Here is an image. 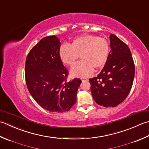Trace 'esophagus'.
<instances>
[{"instance_id": "34e87169", "label": "esophagus", "mask_w": 149, "mask_h": 149, "mask_svg": "<svg viewBox=\"0 0 149 149\" xmlns=\"http://www.w3.org/2000/svg\"><path fill=\"white\" fill-rule=\"evenodd\" d=\"M84 80H88V79L87 78H83L82 79V81H84Z\"/></svg>"}]
</instances>
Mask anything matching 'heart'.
Listing matches in <instances>:
<instances>
[{
    "label": "heart",
    "instance_id": "1",
    "mask_svg": "<svg viewBox=\"0 0 149 149\" xmlns=\"http://www.w3.org/2000/svg\"><path fill=\"white\" fill-rule=\"evenodd\" d=\"M110 44L104 38L92 35H84L72 40L70 45H62L59 55L63 63L72 66L79 56L81 61L71 69L73 76L84 77L106 65L110 55Z\"/></svg>",
    "mask_w": 149,
    "mask_h": 149
}]
</instances>
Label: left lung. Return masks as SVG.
Wrapping results in <instances>:
<instances>
[{
    "label": "left lung",
    "instance_id": "1",
    "mask_svg": "<svg viewBox=\"0 0 149 149\" xmlns=\"http://www.w3.org/2000/svg\"><path fill=\"white\" fill-rule=\"evenodd\" d=\"M110 55L97 77L89 79L94 101L104 107L118 106L129 95L135 75V65L126 44L111 34Z\"/></svg>",
    "mask_w": 149,
    "mask_h": 149
}]
</instances>
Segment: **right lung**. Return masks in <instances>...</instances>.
<instances>
[{
    "label": "right lung",
    "instance_id": "1",
    "mask_svg": "<svg viewBox=\"0 0 149 149\" xmlns=\"http://www.w3.org/2000/svg\"><path fill=\"white\" fill-rule=\"evenodd\" d=\"M59 39L52 36L43 38L26 59L25 80L29 92L37 103L52 112H65L76 103L81 80L68 81V71L59 55Z\"/></svg>",
    "mask_w": 149,
    "mask_h": 149
}]
</instances>
